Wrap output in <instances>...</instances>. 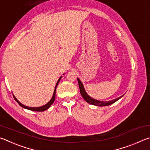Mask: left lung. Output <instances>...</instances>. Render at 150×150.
Here are the masks:
<instances>
[{"mask_svg":"<svg viewBox=\"0 0 150 150\" xmlns=\"http://www.w3.org/2000/svg\"><path fill=\"white\" fill-rule=\"evenodd\" d=\"M77 81H78L79 87V88H80V93H81V96H83V98H84L86 102H87L88 103H89V104H91V105H95V106H108V105H112V104H113L114 103H115L116 101H117L118 100L120 99L121 97H122V96H123V95H122L121 96H120V97H118L117 98H115V99L112 100H110V101H106V102L93 99V98H92L91 97V96H88L87 94V93L85 92L84 87H83L82 83L81 82L79 79L77 78Z\"/></svg>","mask_w":150,"mask_h":150,"instance_id":"1","label":"left lung"}]
</instances>
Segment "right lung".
Wrapping results in <instances>:
<instances>
[{
    "label": "right lung",
    "instance_id": "right-lung-1",
    "mask_svg": "<svg viewBox=\"0 0 150 150\" xmlns=\"http://www.w3.org/2000/svg\"><path fill=\"white\" fill-rule=\"evenodd\" d=\"M61 79H62V77H61L59 79V80L57 81V83H56V85H55V90H54V95H53V96H52V99L50 100V101L49 103H47L46 105H44V106H40V107H29V106H25V105H22V104L20 103L19 102V101L16 99V97H15V96L13 95V96H14V98L15 99V100H16V102L19 104V105H20V106H22V107H23V108H26V109H28V110H33V111H38V112L44 111V110H47V108H49L50 107V106L52 105L53 103H54V100H55V91H56L57 86V85H58V83H59V81L61 80Z\"/></svg>",
    "mask_w": 150,
    "mask_h": 150
}]
</instances>
